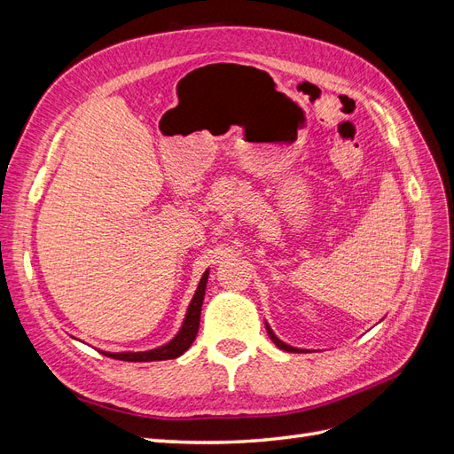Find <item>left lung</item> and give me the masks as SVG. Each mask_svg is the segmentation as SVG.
I'll return each instance as SVG.
<instances>
[{
	"mask_svg": "<svg viewBox=\"0 0 454 454\" xmlns=\"http://www.w3.org/2000/svg\"><path fill=\"white\" fill-rule=\"evenodd\" d=\"M267 332H269V335H270V339H272V342L274 345H277L278 348H282V350H286V352H303V350H299V348H294V347H290V345H286V342H282L277 335H274L272 332H270V327L267 325Z\"/></svg>",
	"mask_w": 454,
	"mask_h": 454,
	"instance_id": "left-lung-1",
	"label": "left lung"
}]
</instances>
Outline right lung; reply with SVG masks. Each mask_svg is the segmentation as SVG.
Masks as SVG:
<instances>
[{
  "label": "right lung",
  "instance_id": "1",
  "mask_svg": "<svg viewBox=\"0 0 454 454\" xmlns=\"http://www.w3.org/2000/svg\"><path fill=\"white\" fill-rule=\"evenodd\" d=\"M206 282H208V270L202 274V278L199 282L197 292L191 299V305L187 309L184 325L168 345L147 350V352H102L104 356H109L114 360H122V362H155V360H174L177 356H182L197 337L199 332V324H200V309H202V301H204V292H206Z\"/></svg>",
  "mask_w": 454,
  "mask_h": 454
}]
</instances>
